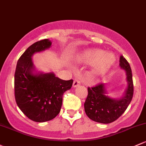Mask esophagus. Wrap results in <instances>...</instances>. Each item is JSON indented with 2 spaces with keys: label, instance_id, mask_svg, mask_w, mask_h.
I'll list each match as a JSON object with an SVG mask.
<instances>
[{
  "label": "esophagus",
  "instance_id": "1",
  "mask_svg": "<svg viewBox=\"0 0 146 146\" xmlns=\"http://www.w3.org/2000/svg\"><path fill=\"white\" fill-rule=\"evenodd\" d=\"M80 84V81L78 80H75L73 81V86L74 87H78V86Z\"/></svg>",
  "mask_w": 146,
  "mask_h": 146
}]
</instances>
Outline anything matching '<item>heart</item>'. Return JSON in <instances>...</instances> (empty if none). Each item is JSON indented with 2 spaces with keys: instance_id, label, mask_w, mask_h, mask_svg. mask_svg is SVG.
Returning a JSON list of instances; mask_svg holds the SVG:
<instances>
[{
  "instance_id": "b5f03b06",
  "label": "heart",
  "mask_w": 146,
  "mask_h": 146,
  "mask_svg": "<svg viewBox=\"0 0 146 146\" xmlns=\"http://www.w3.org/2000/svg\"><path fill=\"white\" fill-rule=\"evenodd\" d=\"M77 60L83 64H93L96 62L93 72L96 75L105 73L114 63L115 56L111 53H106L99 49H88L83 50L77 56Z\"/></svg>"
}]
</instances>
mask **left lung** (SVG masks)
Returning a JSON list of instances; mask_svg holds the SVG:
<instances>
[{
  "label": "left lung",
  "instance_id": "1",
  "mask_svg": "<svg viewBox=\"0 0 146 146\" xmlns=\"http://www.w3.org/2000/svg\"><path fill=\"white\" fill-rule=\"evenodd\" d=\"M119 66L127 73L128 87L125 95L120 99H113L106 96L104 85L97 84L93 87H88V95L84 107L85 113L90 119L96 122L108 124L118 119L129 105L134 94L132 72L127 59L121 55Z\"/></svg>",
  "mask_w": 146,
  "mask_h": 146
}]
</instances>
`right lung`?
Here are the masks:
<instances>
[{
	"mask_svg": "<svg viewBox=\"0 0 146 146\" xmlns=\"http://www.w3.org/2000/svg\"><path fill=\"white\" fill-rule=\"evenodd\" d=\"M51 45L48 39L33 43L18 59L15 70V101L23 113L34 122L51 120L59 114L63 94L71 88L73 82V80H61L54 73L33 74L32 55Z\"/></svg>",
	"mask_w": 146,
	"mask_h": 146,
	"instance_id": "right-lung-1",
	"label": "right lung"
}]
</instances>
